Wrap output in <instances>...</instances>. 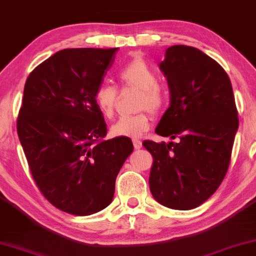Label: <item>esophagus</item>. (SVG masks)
Returning <instances> with one entry per match:
<instances>
[{
    "instance_id": "obj_1",
    "label": "esophagus",
    "mask_w": 256,
    "mask_h": 256,
    "mask_svg": "<svg viewBox=\"0 0 256 256\" xmlns=\"http://www.w3.org/2000/svg\"><path fill=\"white\" fill-rule=\"evenodd\" d=\"M132 142H134V146L136 150H139V148H142V142L138 140V139H134V140H132Z\"/></svg>"
}]
</instances>
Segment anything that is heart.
<instances>
[{
	"mask_svg": "<svg viewBox=\"0 0 256 256\" xmlns=\"http://www.w3.org/2000/svg\"><path fill=\"white\" fill-rule=\"evenodd\" d=\"M118 80L124 88L137 90V110H148L152 114H159L166 103V92L159 85L158 77L151 66L142 58L128 62L119 71ZM94 103L98 110L106 118L114 114L118 100V91L108 84H100L94 91ZM151 118L146 111L137 114L119 118L111 126V134L114 137L138 138L150 128Z\"/></svg>",
	"mask_w": 256,
	"mask_h": 256,
	"instance_id": "heart-1",
	"label": "heart"
}]
</instances>
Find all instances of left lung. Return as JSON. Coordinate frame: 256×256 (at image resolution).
<instances>
[{"label":"left lung","instance_id":"8db88e82","mask_svg":"<svg viewBox=\"0 0 256 256\" xmlns=\"http://www.w3.org/2000/svg\"><path fill=\"white\" fill-rule=\"evenodd\" d=\"M159 68L171 98L156 134L176 142H142L153 156L150 190L162 206L192 210L216 192L230 166L239 126L233 88L222 66L193 46H170Z\"/></svg>","mask_w":256,"mask_h":256}]
</instances>
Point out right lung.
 I'll return each mask as SVG.
<instances>
[{
	"label": "right lung",
	"mask_w": 256,
	"mask_h": 256,
	"mask_svg": "<svg viewBox=\"0 0 256 256\" xmlns=\"http://www.w3.org/2000/svg\"><path fill=\"white\" fill-rule=\"evenodd\" d=\"M118 48L64 49L26 78L17 134L32 176L46 199L74 216L110 205L130 138L104 140L106 124L94 91Z\"/></svg>",
	"instance_id": "1"
}]
</instances>
